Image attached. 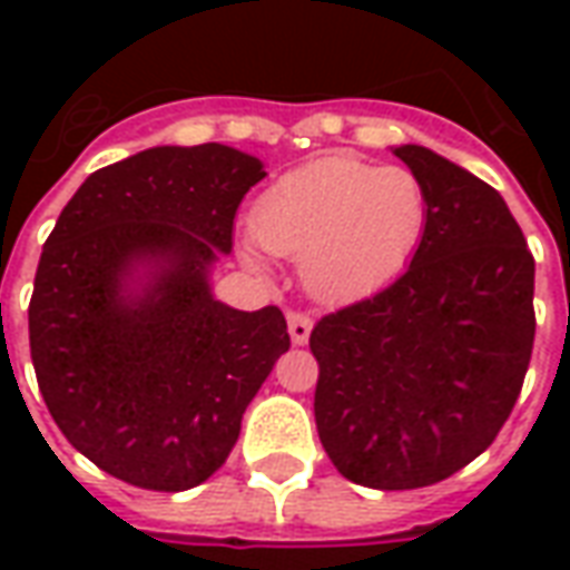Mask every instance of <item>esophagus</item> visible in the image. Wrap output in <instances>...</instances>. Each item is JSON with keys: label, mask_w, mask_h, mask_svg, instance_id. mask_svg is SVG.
<instances>
[{"label": "esophagus", "mask_w": 570, "mask_h": 570, "mask_svg": "<svg viewBox=\"0 0 570 570\" xmlns=\"http://www.w3.org/2000/svg\"><path fill=\"white\" fill-rule=\"evenodd\" d=\"M311 326H314V321H311L308 314H302V311H289V314H286V330H289L293 345H305V342H308Z\"/></svg>", "instance_id": "34e87169"}]
</instances>
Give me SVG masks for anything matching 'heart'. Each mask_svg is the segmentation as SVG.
Masks as SVG:
<instances>
[{
    "label": "heart",
    "instance_id": "b5f03b06",
    "mask_svg": "<svg viewBox=\"0 0 570 570\" xmlns=\"http://www.w3.org/2000/svg\"><path fill=\"white\" fill-rule=\"evenodd\" d=\"M428 225V191L406 167L323 155L268 186L249 213L262 249L298 259L302 284L326 305L382 289L406 268ZM253 240L249 268L265 272Z\"/></svg>",
    "mask_w": 570,
    "mask_h": 570
}]
</instances>
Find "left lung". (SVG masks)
<instances>
[{
  "label": "left lung",
  "instance_id": "1",
  "mask_svg": "<svg viewBox=\"0 0 570 570\" xmlns=\"http://www.w3.org/2000/svg\"><path fill=\"white\" fill-rule=\"evenodd\" d=\"M394 155L428 191L409 272L311 333L323 449L342 476L382 491L442 482L485 452L534 345V256L507 200L433 149Z\"/></svg>",
  "mask_w": 570,
  "mask_h": 570
}]
</instances>
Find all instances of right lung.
Returning a JSON list of instances; mask_svg holds the SVG:
<instances>
[{
  "mask_svg": "<svg viewBox=\"0 0 570 570\" xmlns=\"http://www.w3.org/2000/svg\"><path fill=\"white\" fill-rule=\"evenodd\" d=\"M265 176L223 142L100 167L48 235L30 298L45 406L109 476L151 491L210 479L289 333L281 308L213 296L235 213Z\"/></svg>",
  "mask_w": 570,
  "mask_h": 570,
  "instance_id": "right-lung-1",
  "label": "right lung"
}]
</instances>
